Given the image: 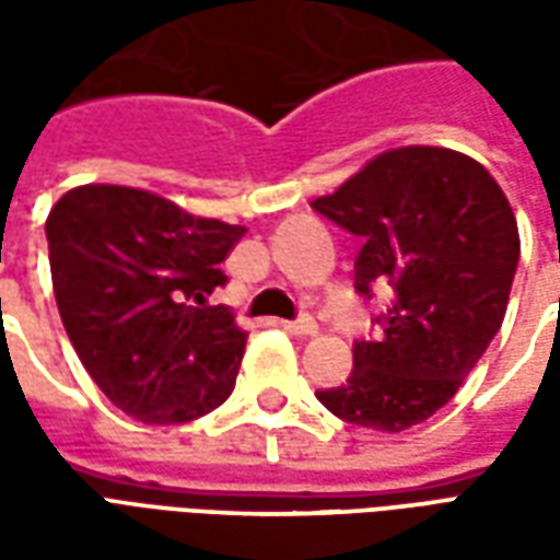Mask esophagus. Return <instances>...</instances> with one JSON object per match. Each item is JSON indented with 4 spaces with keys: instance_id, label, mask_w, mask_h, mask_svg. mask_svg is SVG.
I'll return each mask as SVG.
<instances>
[{
    "instance_id": "1",
    "label": "esophagus",
    "mask_w": 560,
    "mask_h": 560,
    "mask_svg": "<svg viewBox=\"0 0 560 560\" xmlns=\"http://www.w3.org/2000/svg\"><path fill=\"white\" fill-rule=\"evenodd\" d=\"M281 327L293 332V336H315L317 324L312 315H300L296 320H281Z\"/></svg>"
}]
</instances>
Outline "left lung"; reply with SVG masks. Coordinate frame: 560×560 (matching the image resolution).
I'll list each match as a JSON object with an SVG mask.
<instances>
[{
  "mask_svg": "<svg viewBox=\"0 0 560 560\" xmlns=\"http://www.w3.org/2000/svg\"><path fill=\"white\" fill-rule=\"evenodd\" d=\"M312 209L363 248L353 288L393 303L377 339L353 341L345 384L317 389L339 420L405 432L456 396L504 320L518 267V228L489 171L438 147L389 149Z\"/></svg>",
  "mask_w": 560,
  "mask_h": 560,
  "instance_id": "obj_1",
  "label": "left lung"
}]
</instances>
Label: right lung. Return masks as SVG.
I'll list each match as a JSON object with an SVG mask.
<instances>
[{
	"label": "right lung",
	"mask_w": 560,
	"mask_h": 560,
	"mask_svg": "<svg viewBox=\"0 0 560 560\" xmlns=\"http://www.w3.org/2000/svg\"><path fill=\"white\" fill-rule=\"evenodd\" d=\"M56 305L107 399L149 425L215 411L236 384L245 332L221 260L245 228L200 219L126 185H80L47 215Z\"/></svg>",
	"instance_id": "add662e5"
}]
</instances>
